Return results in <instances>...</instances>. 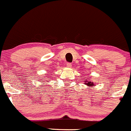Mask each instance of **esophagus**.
I'll list each match as a JSON object with an SVG mask.
<instances>
[{
    "mask_svg": "<svg viewBox=\"0 0 131 131\" xmlns=\"http://www.w3.org/2000/svg\"><path fill=\"white\" fill-rule=\"evenodd\" d=\"M67 67H68V68H71L72 67V64L71 63H68L67 64Z\"/></svg>",
    "mask_w": 131,
    "mask_h": 131,
    "instance_id": "1",
    "label": "esophagus"
}]
</instances>
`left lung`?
Segmentation results:
<instances>
[{
	"mask_svg": "<svg viewBox=\"0 0 131 131\" xmlns=\"http://www.w3.org/2000/svg\"><path fill=\"white\" fill-rule=\"evenodd\" d=\"M85 81V85H87V86H89V87H91V86H92H92H95V84L94 83V82H92V81H90L85 80V81Z\"/></svg>",
	"mask_w": 131,
	"mask_h": 131,
	"instance_id": "8db88e82",
	"label": "left lung"
}]
</instances>
